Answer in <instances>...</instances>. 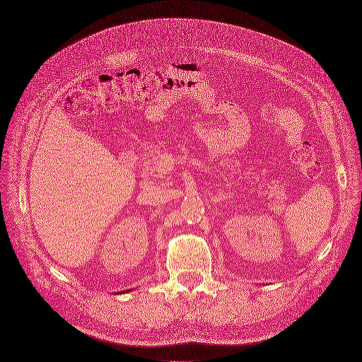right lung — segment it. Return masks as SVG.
Wrapping results in <instances>:
<instances>
[{"instance_id":"add662e5","label":"right lung","mask_w":362,"mask_h":362,"mask_svg":"<svg viewBox=\"0 0 362 362\" xmlns=\"http://www.w3.org/2000/svg\"><path fill=\"white\" fill-rule=\"evenodd\" d=\"M124 292H125V291H124Z\"/></svg>"}]
</instances>
